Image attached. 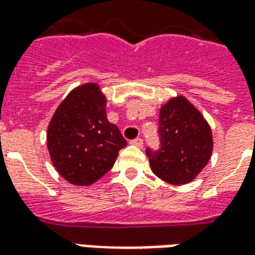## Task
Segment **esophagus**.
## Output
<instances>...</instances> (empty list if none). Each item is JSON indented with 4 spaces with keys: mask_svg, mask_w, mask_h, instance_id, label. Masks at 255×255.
<instances>
[{
    "mask_svg": "<svg viewBox=\"0 0 255 255\" xmlns=\"http://www.w3.org/2000/svg\"><path fill=\"white\" fill-rule=\"evenodd\" d=\"M131 143L135 144V146H138V147H142V146H143V140L140 138H136L133 139V140H131Z\"/></svg>",
    "mask_w": 255,
    "mask_h": 255,
    "instance_id": "1",
    "label": "esophagus"
}]
</instances>
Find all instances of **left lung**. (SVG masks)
I'll return each mask as SVG.
<instances>
[{"label": "left lung", "mask_w": 255, "mask_h": 255, "mask_svg": "<svg viewBox=\"0 0 255 255\" xmlns=\"http://www.w3.org/2000/svg\"><path fill=\"white\" fill-rule=\"evenodd\" d=\"M161 147L146 149L151 171L164 182L182 186L192 182L210 160L213 136L202 113L183 95L161 106Z\"/></svg>", "instance_id": "obj_1"}]
</instances>
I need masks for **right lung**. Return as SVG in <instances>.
Returning a JSON list of instances; mask_svg holds the SVG:
<instances>
[{"label":"right lung","instance_id":"add662e5","mask_svg":"<svg viewBox=\"0 0 255 255\" xmlns=\"http://www.w3.org/2000/svg\"><path fill=\"white\" fill-rule=\"evenodd\" d=\"M53 165L73 186H90L111 171L127 146L106 117V97L98 83L78 86L64 98L47 127Z\"/></svg>","mask_w":255,"mask_h":255}]
</instances>
